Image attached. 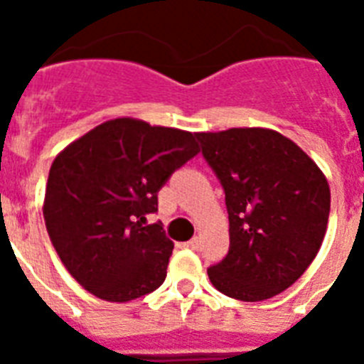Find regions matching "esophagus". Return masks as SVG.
I'll return each mask as SVG.
<instances>
[{"label":"esophagus","instance_id":"34e87169","mask_svg":"<svg viewBox=\"0 0 364 364\" xmlns=\"http://www.w3.org/2000/svg\"><path fill=\"white\" fill-rule=\"evenodd\" d=\"M198 245H200L198 238H193V240H188V242H185V247L188 249H198Z\"/></svg>","mask_w":364,"mask_h":364}]
</instances>
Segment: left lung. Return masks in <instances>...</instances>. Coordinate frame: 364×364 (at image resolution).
Instances as JSON below:
<instances>
[{
  "label": "left lung",
  "mask_w": 364,
  "mask_h": 364,
  "mask_svg": "<svg viewBox=\"0 0 364 364\" xmlns=\"http://www.w3.org/2000/svg\"><path fill=\"white\" fill-rule=\"evenodd\" d=\"M202 154L225 188L230 249L208 268L217 291L243 302L276 296L321 249L331 188L319 166L270 128L198 132Z\"/></svg>",
  "instance_id": "left-lung-1"
}]
</instances>
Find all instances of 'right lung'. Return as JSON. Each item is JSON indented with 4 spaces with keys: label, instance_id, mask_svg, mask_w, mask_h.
<instances>
[{
    "label": "right lung",
    "instance_id": "add662e5",
    "mask_svg": "<svg viewBox=\"0 0 364 364\" xmlns=\"http://www.w3.org/2000/svg\"><path fill=\"white\" fill-rule=\"evenodd\" d=\"M196 134L119 117L62 149L48 171L43 217L75 282L105 302H130L162 285L173 242L156 193L198 154Z\"/></svg>",
    "mask_w": 364,
    "mask_h": 364
}]
</instances>
